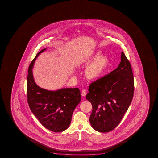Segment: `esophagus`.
<instances>
[{
    "label": "esophagus",
    "mask_w": 158,
    "mask_h": 158,
    "mask_svg": "<svg viewBox=\"0 0 158 158\" xmlns=\"http://www.w3.org/2000/svg\"><path fill=\"white\" fill-rule=\"evenodd\" d=\"M87 94V91L86 89H83L81 92V95L83 97H85Z\"/></svg>",
    "instance_id": "34e87169"
}]
</instances>
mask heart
<instances>
[{
    "instance_id": "obj_1",
    "label": "heart",
    "mask_w": 158,
    "mask_h": 158,
    "mask_svg": "<svg viewBox=\"0 0 158 158\" xmlns=\"http://www.w3.org/2000/svg\"><path fill=\"white\" fill-rule=\"evenodd\" d=\"M100 55L99 51L88 54L80 61L81 66H86L92 60L85 70V76L89 80H96L103 75L109 66L110 60L107 56Z\"/></svg>"
}]
</instances>
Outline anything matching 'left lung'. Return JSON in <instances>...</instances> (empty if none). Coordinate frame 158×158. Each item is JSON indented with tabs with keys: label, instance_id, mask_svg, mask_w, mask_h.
<instances>
[{
	"label": "left lung",
	"instance_id": "8db88e82",
	"mask_svg": "<svg viewBox=\"0 0 158 158\" xmlns=\"http://www.w3.org/2000/svg\"><path fill=\"white\" fill-rule=\"evenodd\" d=\"M131 65L122 52L118 67L89 85L86 99L92 106L89 122L97 131H111L119 124L134 94Z\"/></svg>",
	"mask_w": 158,
	"mask_h": 158
}]
</instances>
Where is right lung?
Instances as JSON below:
<instances>
[{
	"mask_svg": "<svg viewBox=\"0 0 158 158\" xmlns=\"http://www.w3.org/2000/svg\"><path fill=\"white\" fill-rule=\"evenodd\" d=\"M45 50L38 52L28 69L27 102L31 111L44 127L54 132H61L70 126L73 112L81 101V92L78 88L48 91L36 84L32 68L35 60Z\"/></svg>",
	"mask_w": 158,
	"mask_h": 158,
	"instance_id": "obj_1",
	"label": "right lung"
}]
</instances>
